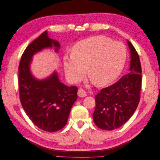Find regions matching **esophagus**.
I'll return each instance as SVG.
<instances>
[{"instance_id":"34e87169","label":"esophagus","mask_w":160,"mask_h":160,"mask_svg":"<svg viewBox=\"0 0 160 160\" xmlns=\"http://www.w3.org/2000/svg\"><path fill=\"white\" fill-rule=\"evenodd\" d=\"M77 94H78V95H79V97H81V98H84V97H85V96L87 95L86 92L85 91L84 89H83L82 88L79 89L78 93H77Z\"/></svg>"}]
</instances>
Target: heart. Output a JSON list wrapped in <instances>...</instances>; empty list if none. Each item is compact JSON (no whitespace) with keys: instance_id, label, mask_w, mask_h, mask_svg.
<instances>
[{"instance_id":"1","label":"heart","mask_w":160,"mask_h":160,"mask_svg":"<svg viewBox=\"0 0 160 160\" xmlns=\"http://www.w3.org/2000/svg\"><path fill=\"white\" fill-rule=\"evenodd\" d=\"M127 49L122 42L105 36H95L78 42L71 55H65L63 65L67 77L72 82L88 76L98 86L114 81L122 71L127 58Z\"/></svg>"}]
</instances>
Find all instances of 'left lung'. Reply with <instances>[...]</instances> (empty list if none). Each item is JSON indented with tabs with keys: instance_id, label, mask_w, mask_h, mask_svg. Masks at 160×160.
Wrapping results in <instances>:
<instances>
[{
	"instance_id": "8db88e82",
	"label": "left lung",
	"mask_w": 160,
	"mask_h": 160,
	"mask_svg": "<svg viewBox=\"0 0 160 160\" xmlns=\"http://www.w3.org/2000/svg\"><path fill=\"white\" fill-rule=\"evenodd\" d=\"M131 61L129 72L118 81L101 89L95 96L93 114L95 124L101 129L113 130L122 127L132 117L140 100L142 66L137 51L128 41Z\"/></svg>"
}]
</instances>
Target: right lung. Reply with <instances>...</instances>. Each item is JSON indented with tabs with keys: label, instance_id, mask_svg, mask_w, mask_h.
Masks as SVG:
<instances>
[{
	"label": "right lung",
	"instance_id": "right-lung-1",
	"mask_svg": "<svg viewBox=\"0 0 160 160\" xmlns=\"http://www.w3.org/2000/svg\"><path fill=\"white\" fill-rule=\"evenodd\" d=\"M55 51L59 43L51 39L47 31L28 45L22 53L18 66V89L22 107L37 127L48 132H55L67 124L72 105L77 99L75 86L68 87L59 81L55 72L49 78L37 80L31 73L29 65L32 57L44 48Z\"/></svg>",
	"mask_w": 160,
	"mask_h": 160
}]
</instances>
